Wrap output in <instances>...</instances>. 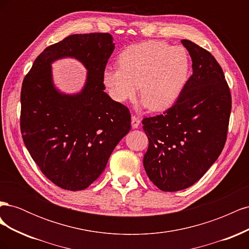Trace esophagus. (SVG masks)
Segmentation results:
<instances>
[{
	"label": "esophagus",
	"instance_id": "34e87169",
	"mask_svg": "<svg viewBox=\"0 0 249 249\" xmlns=\"http://www.w3.org/2000/svg\"><path fill=\"white\" fill-rule=\"evenodd\" d=\"M140 124V119L136 115H132V126L134 129H136Z\"/></svg>",
	"mask_w": 249,
	"mask_h": 249
}]
</instances>
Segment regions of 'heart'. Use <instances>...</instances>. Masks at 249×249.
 I'll return each instance as SVG.
<instances>
[{
  "instance_id": "b5f03b06",
  "label": "heart",
  "mask_w": 249,
  "mask_h": 249,
  "mask_svg": "<svg viewBox=\"0 0 249 249\" xmlns=\"http://www.w3.org/2000/svg\"><path fill=\"white\" fill-rule=\"evenodd\" d=\"M119 67H107L103 82L117 103L136 97L140 85L143 104L153 111H163L177 101L188 79V55L182 47L147 40L126 47L119 53Z\"/></svg>"
}]
</instances>
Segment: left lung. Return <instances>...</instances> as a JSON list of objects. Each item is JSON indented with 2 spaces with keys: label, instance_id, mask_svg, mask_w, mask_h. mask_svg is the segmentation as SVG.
<instances>
[{
  "label": "left lung",
  "instance_id": "8db88e82",
  "mask_svg": "<svg viewBox=\"0 0 249 249\" xmlns=\"http://www.w3.org/2000/svg\"><path fill=\"white\" fill-rule=\"evenodd\" d=\"M193 73L172 106L142 119L148 138L143 165L162 191L186 189L217 160L228 137L231 95L221 66L210 52L183 39Z\"/></svg>",
  "mask_w": 249,
  "mask_h": 249
}]
</instances>
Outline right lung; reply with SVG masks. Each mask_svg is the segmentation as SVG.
I'll return each instance as SVG.
<instances>
[{
  "instance_id": "obj_1",
  "label": "right lung",
  "mask_w": 249,
  "mask_h": 249,
  "mask_svg": "<svg viewBox=\"0 0 249 249\" xmlns=\"http://www.w3.org/2000/svg\"><path fill=\"white\" fill-rule=\"evenodd\" d=\"M112 39L109 33L67 36L44 50L22 81V140L43 175L65 190H84L92 184L131 129L130 110L104 91ZM62 56L80 59L89 71L79 95H62L52 85L50 63Z\"/></svg>"
}]
</instances>
